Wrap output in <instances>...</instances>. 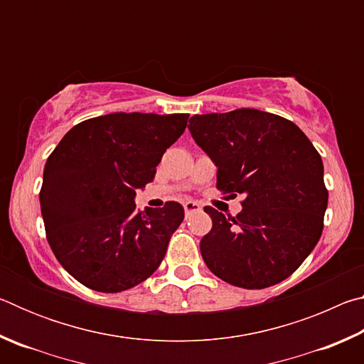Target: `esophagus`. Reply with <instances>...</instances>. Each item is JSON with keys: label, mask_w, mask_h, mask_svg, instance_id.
I'll return each mask as SVG.
<instances>
[{"label": "esophagus", "mask_w": 364, "mask_h": 364, "mask_svg": "<svg viewBox=\"0 0 364 364\" xmlns=\"http://www.w3.org/2000/svg\"><path fill=\"white\" fill-rule=\"evenodd\" d=\"M183 207H184V212H186V215L193 213V212H199L200 208H202V205L199 204V202H196V200H186L183 204Z\"/></svg>", "instance_id": "esophagus-1"}]
</instances>
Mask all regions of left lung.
I'll return each mask as SVG.
<instances>
[{
    "instance_id": "1",
    "label": "left lung",
    "mask_w": 364,
    "mask_h": 364,
    "mask_svg": "<svg viewBox=\"0 0 364 364\" xmlns=\"http://www.w3.org/2000/svg\"><path fill=\"white\" fill-rule=\"evenodd\" d=\"M188 128L218 168L217 188L244 196L236 217L204 208L213 223L200 241L208 269L244 289L289 278L323 232L328 189L315 146L291 120L257 109L194 115Z\"/></svg>"
}]
</instances>
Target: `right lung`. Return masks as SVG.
<instances>
[{"mask_svg": "<svg viewBox=\"0 0 364 364\" xmlns=\"http://www.w3.org/2000/svg\"><path fill=\"white\" fill-rule=\"evenodd\" d=\"M189 114L114 112L65 133L43 171L48 242L67 273L97 292H122L159 268L184 210L178 202L136 210L164 152Z\"/></svg>", "mask_w": 364, "mask_h": 364, "instance_id": "obj_1", "label": "right lung"}]
</instances>
